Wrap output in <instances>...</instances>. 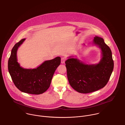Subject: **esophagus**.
<instances>
[{"instance_id":"obj_1","label":"esophagus","mask_w":125,"mask_h":125,"mask_svg":"<svg viewBox=\"0 0 125 125\" xmlns=\"http://www.w3.org/2000/svg\"><path fill=\"white\" fill-rule=\"evenodd\" d=\"M65 61H66V59H65V58H64V57H62V58H61V63H62V64H64V63H65Z\"/></svg>"}]
</instances>
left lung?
Returning <instances> with one entry per match:
<instances>
[{
	"mask_svg": "<svg viewBox=\"0 0 125 125\" xmlns=\"http://www.w3.org/2000/svg\"><path fill=\"white\" fill-rule=\"evenodd\" d=\"M93 43L101 50L102 58L96 64H86L77 58L65 61L67 77L71 87L82 94H88L104 88L113 71L114 63L110 47L103 38L95 36Z\"/></svg>",
	"mask_w": 125,
	"mask_h": 125,
	"instance_id": "1",
	"label": "left lung"
}]
</instances>
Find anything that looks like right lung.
I'll list each match as a JSON object with an SVG mask.
<instances>
[{"instance_id":"right-lung-1","label":"right lung","mask_w":125,"mask_h":125,"mask_svg":"<svg viewBox=\"0 0 125 125\" xmlns=\"http://www.w3.org/2000/svg\"><path fill=\"white\" fill-rule=\"evenodd\" d=\"M21 39L12 48L8 60V70L16 87L22 92L40 94L50 87L53 74L61 63V58L44 62L35 69H27L20 67L17 62V51L25 41Z\"/></svg>"}]
</instances>
